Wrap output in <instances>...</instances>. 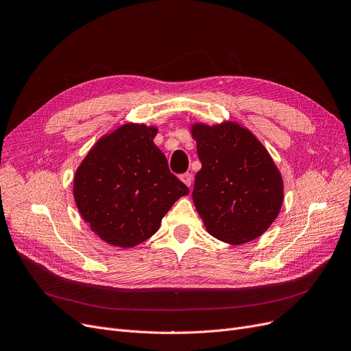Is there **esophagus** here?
<instances>
[{"mask_svg":"<svg viewBox=\"0 0 351 351\" xmlns=\"http://www.w3.org/2000/svg\"><path fill=\"white\" fill-rule=\"evenodd\" d=\"M180 180L183 181V183H184L186 186L190 187V186H191V181H193V176H191L190 173H184V174L180 176Z\"/></svg>","mask_w":351,"mask_h":351,"instance_id":"1","label":"esophagus"}]
</instances>
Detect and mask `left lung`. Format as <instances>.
Segmentation results:
<instances>
[{
    "instance_id": "obj_1",
    "label": "left lung",
    "mask_w": 351,
    "mask_h": 351,
    "mask_svg": "<svg viewBox=\"0 0 351 351\" xmlns=\"http://www.w3.org/2000/svg\"><path fill=\"white\" fill-rule=\"evenodd\" d=\"M202 170L193 202L216 239L243 245L269 229L284 203V181L269 152L237 122L193 123Z\"/></svg>"
}]
</instances>
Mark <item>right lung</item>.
<instances>
[{"mask_svg": "<svg viewBox=\"0 0 351 351\" xmlns=\"http://www.w3.org/2000/svg\"><path fill=\"white\" fill-rule=\"evenodd\" d=\"M157 127L128 122L97 139L77 167L73 197L92 232L112 246L134 247L160 229L189 194L154 144Z\"/></svg>", "mask_w": 351, "mask_h": 351, "instance_id": "1", "label": "right lung"}]
</instances>
